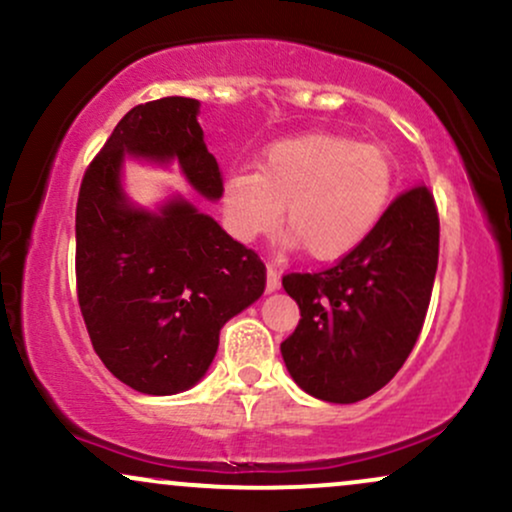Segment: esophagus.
I'll return each mask as SVG.
<instances>
[{"mask_svg":"<svg viewBox=\"0 0 512 512\" xmlns=\"http://www.w3.org/2000/svg\"><path fill=\"white\" fill-rule=\"evenodd\" d=\"M279 274H276L274 267H267V293L279 291Z\"/></svg>","mask_w":512,"mask_h":512,"instance_id":"obj_1","label":"esophagus"}]
</instances>
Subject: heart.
Masks as SVG:
<instances>
[{"mask_svg": "<svg viewBox=\"0 0 512 512\" xmlns=\"http://www.w3.org/2000/svg\"><path fill=\"white\" fill-rule=\"evenodd\" d=\"M397 170L383 146L342 134H301L262 151L255 173H231L221 187L223 226L238 243H255L284 221L289 245L313 260L354 252L383 221Z\"/></svg>", "mask_w": 512, "mask_h": 512, "instance_id": "heart-1", "label": "heart"}]
</instances>
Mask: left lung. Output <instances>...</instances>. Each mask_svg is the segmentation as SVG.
I'll return each instance as SVG.
<instances>
[{"label":"left lung","instance_id":"left-lung-1","mask_svg":"<svg viewBox=\"0 0 512 512\" xmlns=\"http://www.w3.org/2000/svg\"><path fill=\"white\" fill-rule=\"evenodd\" d=\"M440 223L428 187H411L342 262L286 274L301 322L281 356L303 392L354 404L385 387L419 339L438 269Z\"/></svg>","mask_w":512,"mask_h":512}]
</instances>
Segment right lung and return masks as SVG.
Segmentation results:
<instances>
[{"label":"right lung","mask_w":512,"mask_h":512,"mask_svg":"<svg viewBox=\"0 0 512 512\" xmlns=\"http://www.w3.org/2000/svg\"><path fill=\"white\" fill-rule=\"evenodd\" d=\"M199 101L170 96L117 122L81 180L76 291L105 368L144 395H178L204 378L221 327L264 293L267 269L190 199L156 209L127 197V158L178 168L199 197L221 199L223 178L197 122Z\"/></svg>","instance_id":"add662e5"}]
</instances>
